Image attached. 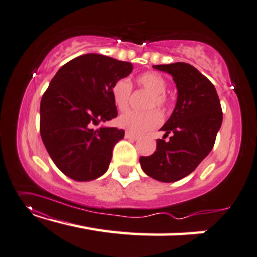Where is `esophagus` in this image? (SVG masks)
<instances>
[{
  "label": "esophagus",
  "mask_w": 257,
  "mask_h": 257,
  "mask_svg": "<svg viewBox=\"0 0 257 257\" xmlns=\"http://www.w3.org/2000/svg\"><path fill=\"white\" fill-rule=\"evenodd\" d=\"M124 137H125V139H127V140H130V141H137V140H139V136L134 135V134L129 133V132H125Z\"/></svg>",
  "instance_id": "esophagus-1"
}]
</instances>
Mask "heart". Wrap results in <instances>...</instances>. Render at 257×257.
Returning a JSON list of instances; mask_svg holds the SVG:
<instances>
[{"label": "heart", "instance_id": "1", "mask_svg": "<svg viewBox=\"0 0 257 257\" xmlns=\"http://www.w3.org/2000/svg\"><path fill=\"white\" fill-rule=\"evenodd\" d=\"M137 85L142 89L150 92V97L147 101V108L158 107L164 108L166 106V79L158 72H144L136 78ZM132 83L128 78H121L114 83L112 87V97L115 106L120 110H124L128 107L130 94H132ZM162 115L157 109H148L144 112L137 110H128L121 114L117 118V123L121 128L127 129L133 134H144L155 129L162 123Z\"/></svg>", "mask_w": 257, "mask_h": 257}]
</instances>
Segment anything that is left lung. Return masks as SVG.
<instances>
[{
	"mask_svg": "<svg viewBox=\"0 0 257 257\" xmlns=\"http://www.w3.org/2000/svg\"><path fill=\"white\" fill-rule=\"evenodd\" d=\"M170 74L177 85L174 110L163 125L153 155L141 157L145 174L162 182H174L195 171L212 150L223 122L220 101L213 84L185 62L153 66ZM170 136L167 141L165 139Z\"/></svg>",
	"mask_w": 257,
	"mask_h": 257,
	"instance_id": "1",
	"label": "left lung"
}]
</instances>
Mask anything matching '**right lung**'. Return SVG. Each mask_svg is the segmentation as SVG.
<instances>
[{"instance_id": "add662e5", "label": "right lung", "mask_w": 257, "mask_h": 257, "mask_svg": "<svg viewBox=\"0 0 257 257\" xmlns=\"http://www.w3.org/2000/svg\"><path fill=\"white\" fill-rule=\"evenodd\" d=\"M132 71V63L90 53L69 61L49 83L40 102V135L67 177L91 181L108 170L124 130L92 125L117 116L112 87Z\"/></svg>"}]
</instances>
